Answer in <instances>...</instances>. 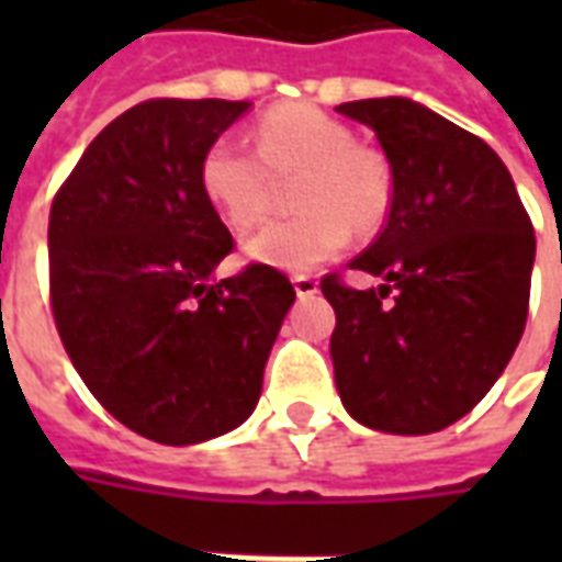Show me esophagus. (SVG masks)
<instances>
[{
	"instance_id": "obj_1",
	"label": "esophagus",
	"mask_w": 562,
	"mask_h": 562,
	"mask_svg": "<svg viewBox=\"0 0 562 562\" xmlns=\"http://www.w3.org/2000/svg\"><path fill=\"white\" fill-rule=\"evenodd\" d=\"M292 282H294V292H297V297H313V294L318 292L316 277H304V273H297Z\"/></svg>"
}]
</instances>
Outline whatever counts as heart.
<instances>
[{
	"label": "heart",
	"mask_w": 562,
	"mask_h": 562,
	"mask_svg": "<svg viewBox=\"0 0 562 562\" xmlns=\"http://www.w3.org/2000/svg\"><path fill=\"white\" fill-rule=\"evenodd\" d=\"M294 220L268 225L246 256L270 268L304 273L349 246L352 228L376 232L391 210V168L373 147L355 144L352 128L316 104L270 108L256 126V153L232 138L213 140L198 168L201 192L234 232H252L273 207V180H292Z\"/></svg>",
	"instance_id": "1"
}]
</instances>
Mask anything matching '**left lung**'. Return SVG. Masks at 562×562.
<instances>
[{
    "label": "left lung",
    "instance_id": "8db88e82",
    "mask_svg": "<svg viewBox=\"0 0 562 562\" xmlns=\"http://www.w3.org/2000/svg\"><path fill=\"white\" fill-rule=\"evenodd\" d=\"M376 132L391 165L385 228L352 270L328 273L334 382L346 413L382 434H436L503 376L530 306L536 234L512 173L467 128L413 99L337 108Z\"/></svg>",
    "mask_w": 562,
    "mask_h": 562
}]
</instances>
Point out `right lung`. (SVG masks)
Instances as JSON below:
<instances>
[{
	"label": "right lung",
	"mask_w": 562,
	"mask_h": 562,
	"mask_svg": "<svg viewBox=\"0 0 562 562\" xmlns=\"http://www.w3.org/2000/svg\"><path fill=\"white\" fill-rule=\"evenodd\" d=\"M249 102L149 99L95 135L50 207V306L71 364L116 422L161 446L244 424L294 289L270 265L213 282L232 232L198 183Z\"/></svg>",
	"instance_id": "1"
}]
</instances>
